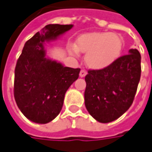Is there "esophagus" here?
Masks as SVG:
<instances>
[{
  "instance_id": "34e87169",
  "label": "esophagus",
  "mask_w": 152,
  "mask_h": 152,
  "mask_svg": "<svg viewBox=\"0 0 152 152\" xmlns=\"http://www.w3.org/2000/svg\"><path fill=\"white\" fill-rule=\"evenodd\" d=\"M86 75H87V71L85 69H82L80 71V77H84Z\"/></svg>"
}]
</instances>
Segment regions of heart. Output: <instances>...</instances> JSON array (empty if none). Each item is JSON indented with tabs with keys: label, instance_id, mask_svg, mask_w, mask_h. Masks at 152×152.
<instances>
[{
	"label": "heart",
	"instance_id": "b5f03b06",
	"mask_svg": "<svg viewBox=\"0 0 152 152\" xmlns=\"http://www.w3.org/2000/svg\"><path fill=\"white\" fill-rule=\"evenodd\" d=\"M122 49V39L116 34L94 32L79 37L76 48H71L70 52L73 54L77 51L86 53L85 62L90 69H103L115 62Z\"/></svg>",
	"mask_w": 152,
	"mask_h": 152
}]
</instances>
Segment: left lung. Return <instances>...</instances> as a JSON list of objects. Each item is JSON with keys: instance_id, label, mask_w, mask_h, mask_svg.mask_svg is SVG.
I'll return each mask as SVG.
<instances>
[{"instance_id": "left-lung-1", "label": "left lung", "mask_w": 152, "mask_h": 152, "mask_svg": "<svg viewBox=\"0 0 152 152\" xmlns=\"http://www.w3.org/2000/svg\"><path fill=\"white\" fill-rule=\"evenodd\" d=\"M140 52L130 49L109 67L88 70L85 76V106L98 122L115 121L129 109L140 79Z\"/></svg>"}]
</instances>
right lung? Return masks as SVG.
<instances>
[{
    "instance_id": "add662e5",
    "label": "right lung",
    "mask_w": 152,
    "mask_h": 152,
    "mask_svg": "<svg viewBox=\"0 0 152 152\" xmlns=\"http://www.w3.org/2000/svg\"><path fill=\"white\" fill-rule=\"evenodd\" d=\"M72 24H48L28 40L17 61L14 99L21 112L31 122L45 124L53 121L63 107L70 85L81 69L64 67L46 57V42L55 40Z\"/></svg>"
}]
</instances>
